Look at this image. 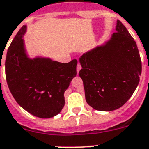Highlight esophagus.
<instances>
[{"label":"esophagus","mask_w":149,"mask_h":149,"mask_svg":"<svg viewBox=\"0 0 149 149\" xmlns=\"http://www.w3.org/2000/svg\"><path fill=\"white\" fill-rule=\"evenodd\" d=\"M81 65H80L79 63H78V64H77V74H78L79 71H80V70H81Z\"/></svg>","instance_id":"1"}]
</instances>
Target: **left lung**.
I'll return each instance as SVG.
<instances>
[{"label": "left lung", "mask_w": 149, "mask_h": 149, "mask_svg": "<svg viewBox=\"0 0 149 149\" xmlns=\"http://www.w3.org/2000/svg\"><path fill=\"white\" fill-rule=\"evenodd\" d=\"M115 30L109 40L79 59L86 101L98 111H114L124 105L136 89L142 73L136 41L119 20Z\"/></svg>", "instance_id": "8db88e82"}]
</instances>
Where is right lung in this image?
Here are the masks:
<instances>
[{
  "mask_svg": "<svg viewBox=\"0 0 149 149\" xmlns=\"http://www.w3.org/2000/svg\"><path fill=\"white\" fill-rule=\"evenodd\" d=\"M26 30L23 25L7 50L5 72L8 87L25 111L38 118H53L64 107V93L77 74V61L62 63L47 57L30 58L23 39Z\"/></svg>",
  "mask_w": 149,
  "mask_h": 149,
  "instance_id": "add662e5",
  "label": "right lung"
}]
</instances>
